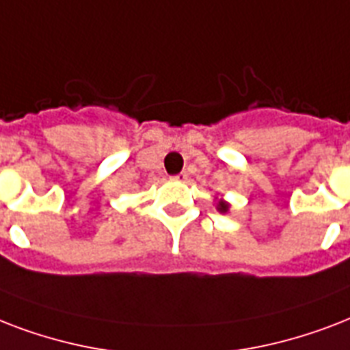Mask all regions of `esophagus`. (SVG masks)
Segmentation results:
<instances>
[{
	"mask_svg": "<svg viewBox=\"0 0 350 350\" xmlns=\"http://www.w3.org/2000/svg\"><path fill=\"white\" fill-rule=\"evenodd\" d=\"M186 178H188V173L180 172V173H177V175H173L172 180H177V183H184Z\"/></svg>",
	"mask_w": 350,
	"mask_h": 350,
	"instance_id": "1",
	"label": "esophagus"
}]
</instances>
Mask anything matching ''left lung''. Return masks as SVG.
<instances>
[{
    "label": "left lung",
    "instance_id": "obj_1",
    "mask_svg": "<svg viewBox=\"0 0 350 350\" xmlns=\"http://www.w3.org/2000/svg\"><path fill=\"white\" fill-rule=\"evenodd\" d=\"M219 212H226V210H228V204H224V202H219Z\"/></svg>",
    "mask_w": 350,
    "mask_h": 350
}]
</instances>
